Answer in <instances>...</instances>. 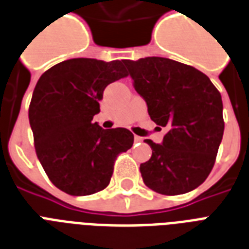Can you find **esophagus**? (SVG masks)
<instances>
[{"label": "esophagus", "mask_w": 249, "mask_h": 249, "mask_svg": "<svg viewBox=\"0 0 249 249\" xmlns=\"http://www.w3.org/2000/svg\"><path fill=\"white\" fill-rule=\"evenodd\" d=\"M134 141H136V142H142V141H143V138L140 136H134Z\"/></svg>", "instance_id": "esophagus-1"}]
</instances>
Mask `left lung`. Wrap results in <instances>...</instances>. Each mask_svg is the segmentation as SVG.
Segmentation results:
<instances>
[{"label":"left lung","instance_id":"obj_1","mask_svg":"<svg viewBox=\"0 0 249 249\" xmlns=\"http://www.w3.org/2000/svg\"><path fill=\"white\" fill-rule=\"evenodd\" d=\"M151 120L168 129L163 144L140 166L144 185L161 195L196 189L211 173L224 136L222 99L208 76L176 60L148 56L124 60Z\"/></svg>","mask_w":249,"mask_h":249}]
</instances>
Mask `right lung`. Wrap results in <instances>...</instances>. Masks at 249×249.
<instances>
[{
  "instance_id": "right-lung-1",
  "label": "right lung",
  "mask_w": 249,
  "mask_h": 249,
  "mask_svg": "<svg viewBox=\"0 0 249 249\" xmlns=\"http://www.w3.org/2000/svg\"><path fill=\"white\" fill-rule=\"evenodd\" d=\"M126 76L123 60L76 58L53 66L37 81L28 109L37 158L68 195L105 190L117 156L133 146L130 130L91 121L106 86Z\"/></svg>"
}]
</instances>
